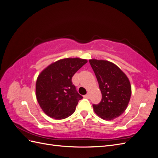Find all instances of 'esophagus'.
<instances>
[{
	"label": "esophagus",
	"instance_id": "1",
	"mask_svg": "<svg viewBox=\"0 0 158 158\" xmlns=\"http://www.w3.org/2000/svg\"><path fill=\"white\" fill-rule=\"evenodd\" d=\"M84 97H85V98H88V99H89V94H87L86 95H84Z\"/></svg>",
	"mask_w": 158,
	"mask_h": 158
}]
</instances>
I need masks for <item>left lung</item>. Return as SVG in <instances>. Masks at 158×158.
<instances>
[{
	"instance_id": "8db88e82",
	"label": "left lung",
	"mask_w": 158,
	"mask_h": 158,
	"mask_svg": "<svg viewBox=\"0 0 158 158\" xmlns=\"http://www.w3.org/2000/svg\"><path fill=\"white\" fill-rule=\"evenodd\" d=\"M96 76L102 98L98 105H93L95 113L104 120H113L122 114L131 96V85L127 75L111 62L90 59Z\"/></svg>"
}]
</instances>
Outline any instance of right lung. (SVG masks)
<instances>
[{"label": "right lung", "instance_id": "add662e5", "mask_svg": "<svg viewBox=\"0 0 158 158\" xmlns=\"http://www.w3.org/2000/svg\"><path fill=\"white\" fill-rule=\"evenodd\" d=\"M88 62L80 58H66L52 63L38 76L36 98L47 116L56 120L69 117L75 111L82 96L76 92L72 78Z\"/></svg>", "mask_w": 158, "mask_h": 158}]
</instances>
